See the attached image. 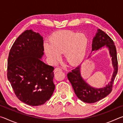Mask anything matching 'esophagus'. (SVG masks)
I'll return each mask as SVG.
<instances>
[{
  "label": "esophagus",
  "mask_w": 123,
  "mask_h": 123,
  "mask_svg": "<svg viewBox=\"0 0 123 123\" xmlns=\"http://www.w3.org/2000/svg\"><path fill=\"white\" fill-rule=\"evenodd\" d=\"M62 69L60 68H56L55 69H54V72H59V71H61Z\"/></svg>",
  "instance_id": "34e87169"
}]
</instances>
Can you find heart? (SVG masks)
Segmentation results:
<instances>
[{"label":"heart","mask_w":123,"mask_h":123,"mask_svg":"<svg viewBox=\"0 0 123 123\" xmlns=\"http://www.w3.org/2000/svg\"><path fill=\"white\" fill-rule=\"evenodd\" d=\"M88 39L84 34L70 32H59L51 37L50 43H45L44 51L48 57L56 61L60 54L70 65L76 66L84 59L86 54Z\"/></svg>","instance_id":"1"}]
</instances>
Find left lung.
<instances>
[{
  "label": "left lung",
  "instance_id": "left-lung-1",
  "mask_svg": "<svg viewBox=\"0 0 123 123\" xmlns=\"http://www.w3.org/2000/svg\"><path fill=\"white\" fill-rule=\"evenodd\" d=\"M92 50H98L102 47L109 49L110 56L112 57V63L114 71L111 80L106 87L96 88L91 86L81 76L80 67L79 66L68 73V79L71 83L74 92L81 100L87 103H94L100 100L107 96L112 90L113 83L118 72V60L116 48L112 39L100 29H98L96 35L93 39Z\"/></svg>",
  "mask_w": 123,
  "mask_h": 123
}]
</instances>
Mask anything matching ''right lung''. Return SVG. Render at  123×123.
I'll use <instances>...</instances> for the list:
<instances>
[{
	"label": "right lung",
	"instance_id": "add662e5",
	"mask_svg": "<svg viewBox=\"0 0 123 123\" xmlns=\"http://www.w3.org/2000/svg\"><path fill=\"white\" fill-rule=\"evenodd\" d=\"M43 51V37L27 30L17 38L9 53L7 79L16 97L28 105H43L55 89L54 68L41 60Z\"/></svg>",
	"mask_w": 123,
	"mask_h": 123
}]
</instances>
